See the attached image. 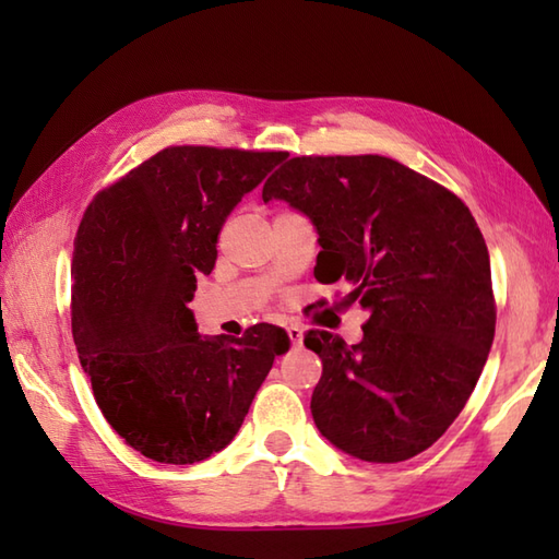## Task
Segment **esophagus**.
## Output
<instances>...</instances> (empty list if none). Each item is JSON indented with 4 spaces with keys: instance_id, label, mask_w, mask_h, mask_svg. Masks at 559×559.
I'll use <instances>...</instances> for the list:
<instances>
[{
    "instance_id": "1",
    "label": "esophagus",
    "mask_w": 559,
    "mask_h": 559,
    "mask_svg": "<svg viewBox=\"0 0 559 559\" xmlns=\"http://www.w3.org/2000/svg\"><path fill=\"white\" fill-rule=\"evenodd\" d=\"M286 334L290 338V346L293 348H300L302 346V329L300 326H286Z\"/></svg>"
}]
</instances>
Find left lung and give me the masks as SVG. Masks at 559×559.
Here are the masks:
<instances>
[{"label":"left lung","instance_id":"left-lung-1","mask_svg":"<svg viewBox=\"0 0 559 559\" xmlns=\"http://www.w3.org/2000/svg\"><path fill=\"white\" fill-rule=\"evenodd\" d=\"M310 216L314 278L350 286L370 319L362 341L322 329L312 418L346 454L396 463L432 447L466 406L488 360L497 305L490 257L468 206L386 156H298L261 189Z\"/></svg>","mask_w":559,"mask_h":559}]
</instances>
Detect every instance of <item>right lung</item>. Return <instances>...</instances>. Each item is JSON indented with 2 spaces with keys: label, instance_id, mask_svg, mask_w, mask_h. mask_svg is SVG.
<instances>
[{
  "label": "right lung",
  "instance_id": "add662e5",
  "mask_svg": "<svg viewBox=\"0 0 559 559\" xmlns=\"http://www.w3.org/2000/svg\"><path fill=\"white\" fill-rule=\"evenodd\" d=\"M286 151L168 146L93 197L71 257V334L105 420L158 463L233 442L276 355L281 326L199 336L189 302L216 266L225 218Z\"/></svg>",
  "mask_w": 559,
  "mask_h": 559
}]
</instances>
